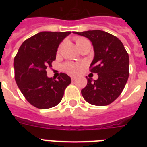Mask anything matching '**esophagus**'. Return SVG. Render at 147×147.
<instances>
[{"label":"esophagus","mask_w":147,"mask_h":147,"mask_svg":"<svg viewBox=\"0 0 147 147\" xmlns=\"http://www.w3.org/2000/svg\"><path fill=\"white\" fill-rule=\"evenodd\" d=\"M75 80H76V76H71V80H72V81H74Z\"/></svg>","instance_id":"esophagus-1"}]
</instances>
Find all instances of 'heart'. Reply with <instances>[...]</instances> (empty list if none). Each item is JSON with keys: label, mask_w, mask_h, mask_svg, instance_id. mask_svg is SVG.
I'll return each instance as SVG.
<instances>
[{"label": "heart", "mask_w": 147, "mask_h": 147, "mask_svg": "<svg viewBox=\"0 0 147 147\" xmlns=\"http://www.w3.org/2000/svg\"><path fill=\"white\" fill-rule=\"evenodd\" d=\"M85 38H83V37H76V43L77 45V46L79 47L81 43H82L83 42L86 41ZM83 67L82 64H76V63H67L64 66V68L67 72L70 73V74H76L81 71L82 68Z\"/></svg>", "instance_id": "heart-1"}]
</instances>
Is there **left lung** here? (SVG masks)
<instances>
[{
	"mask_svg": "<svg viewBox=\"0 0 147 147\" xmlns=\"http://www.w3.org/2000/svg\"><path fill=\"white\" fill-rule=\"evenodd\" d=\"M73 33L89 39L93 45L94 58L90 68L98 78L82 90L88 103L105 106L114 102L123 91L129 77V55L119 38L101 30Z\"/></svg>",
	"mask_w": 147,
	"mask_h": 147,
	"instance_id": "obj_1",
	"label": "left lung"
}]
</instances>
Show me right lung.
I'll return each instance as SVG.
<instances>
[{
  "mask_svg": "<svg viewBox=\"0 0 147 147\" xmlns=\"http://www.w3.org/2000/svg\"><path fill=\"white\" fill-rule=\"evenodd\" d=\"M71 32H42L20 45L15 59V78L26 99L34 107L48 109L61 102L71 79L61 73L55 80L47 76L46 68L56 59L59 45Z\"/></svg>",
  "mask_w": 147,
  "mask_h": 147,
  "instance_id": "obj_1",
  "label": "right lung"
}]
</instances>
